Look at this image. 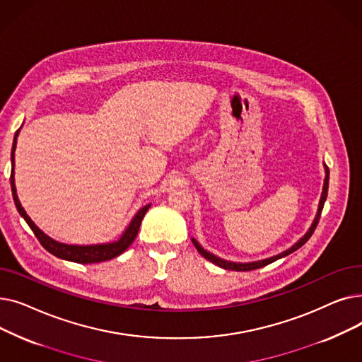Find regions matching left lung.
I'll use <instances>...</instances> for the list:
<instances>
[{"mask_svg":"<svg viewBox=\"0 0 362 362\" xmlns=\"http://www.w3.org/2000/svg\"><path fill=\"white\" fill-rule=\"evenodd\" d=\"M325 171H326V177H325V185H322V192H321V198H320V202H318V210H317L315 218L313 220V223H311V226H310V229L307 230V233L303 235L302 238H299V240L295 242V243L291 246V248H288L286 251H283V252H280V254H277V255H273V257H270V258H264V259H258V261H252V262H235V261L223 259V258H220V257L211 254L210 251L204 250L202 246H201V243H199L195 238H192V243L195 245V248L198 250V252H199L205 259L211 261L213 264L218 265V267H221V269H224V270H233V272H250V270L261 269V267H264V265L272 264V262H274V261H277V259H280V258L288 257L289 254H292V252H295L296 250H299L300 246L311 238V235H313L314 230H315L317 223H318V220H320V214H321V211H322V205H325L326 198H327V189H329V167H327L326 164H325Z\"/></svg>","mask_w":362,"mask_h":362,"instance_id":"8db88e82","label":"left lung"}]
</instances>
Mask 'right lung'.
<instances>
[{
	"label": "right lung",
	"instance_id": "add662e5",
	"mask_svg": "<svg viewBox=\"0 0 362 362\" xmlns=\"http://www.w3.org/2000/svg\"><path fill=\"white\" fill-rule=\"evenodd\" d=\"M18 133H21V129L16 132L14 139H13V148H11V176H10V183H11L13 199H14V204H16V208H17L18 214H21L25 218V221L29 224L32 232L35 233L37 240L41 242V245L44 246V248L48 252H51L52 255H55L57 258L67 259V261H71V262H79V264L101 262V261L116 258L117 255L123 254L129 248L130 243L135 240V238H136V235L139 232L141 223H142L146 211L149 210L151 204H146L145 206L139 208L138 213L133 216V218L127 224L124 232L120 235V238L117 240H114V242L97 243V245H69V243H63V242H59V240L49 238L26 214L25 208L22 206V204H21V201H18V197H17L16 183H14V165H16L14 164V152H16Z\"/></svg>",
	"mask_w": 362,
	"mask_h": 362
}]
</instances>
